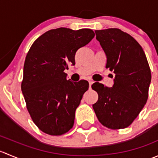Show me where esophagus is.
I'll list each match as a JSON object with an SVG mask.
<instances>
[{
  "label": "esophagus",
  "mask_w": 158,
  "mask_h": 158,
  "mask_svg": "<svg viewBox=\"0 0 158 158\" xmlns=\"http://www.w3.org/2000/svg\"><path fill=\"white\" fill-rule=\"evenodd\" d=\"M89 89H91V86H92V83H93V82H92V81H91V80H89Z\"/></svg>",
  "instance_id": "esophagus-1"
}]
</instances>
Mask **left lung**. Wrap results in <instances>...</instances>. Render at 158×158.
Returning <instances> with one entry per match:
<instances>
[{"mask_svg":"<svg viewBox=\"0 0 158 158\" xmlns=\"http://www.w3.org/2000/svg\"><path fill=\"white\" fill-rule=\"evenodd\" d=\"M107 58L106 68L114 71L112 87L95 82L98 99L92 105L98 121L111 129L128 127L146 104L151 81V69L140 44L117 28L95 30Z\"/></svg>","mask_w":158,"mask_h":158,"instance_id":"left-lung-1","label":"left lung"}]
</instances>
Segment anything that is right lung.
Masks as SVG:
<instances>
[{
    "label": "right lung",
    "mask_w": 158,
    "mask_h": 158,
    "mask_svg": "<svg viewBox=\"0 0 158 158\" xmlns=\"http://www.w3.org/2000/svg\"><path fill=\"white\" fill-rule=\"evenodd\" d=\"M95 36L90 29L50 30L34 41L26 56L21 90L35 125L61 135L73 128L75 112L89 82L67 80L64 70L75 65L76 51Z\"/></svg>",
    "instance_id": "right-lung-1"
}]
</instances>
